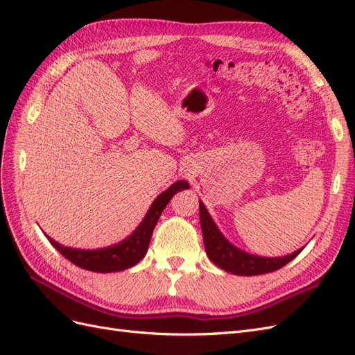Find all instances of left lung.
I'll return each instance as SVG.
<instances>
[{"label": "left lung", "instance_id": "obj_1", "mask_svg": "<svg viewBox=\"0 0 355 355\" xmlns=\"http://www.w3.org/2000/svg\"><path fill=\"white\" fill-rule=\"evenodd\" d=\"M200 222H201V231H202V240L204 247H206V253L209 259L222 268L223 271L235 274V275H259L268 274L280 270L290 261L302 252V249L296 250L292 254H287L283 257H261L250 253H245L237 247H234L227 239L223 237L216 225L211 220L207 209L200 201Z\"/></svg>", "mask_w": 355, "mask_h": 355}]
</instances>
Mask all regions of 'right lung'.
Wrapping results in <instances>:
<instances>
[{
	"instance_id": "add662e5",
	"label": "right lung",
	"mask_w": 355,
	"mask_h": 355,
	"mask_svg": "<svg viewBox=\"0 0 355 355\" xmlns=\"http://www.w3.org/2000/svg\"><path fill=\"white\" fill-rule=\"evenodd\" d=\"M187 188H189L188 182L178 180L176 184L171 185L167 191L161 192V194L154 200L153 206L149 207L142 223L139 225L130 237L115 245L106 247V249H71V247L62 245L50 237L47 239L60 254L65 256L73 265L83 268V270L94 272H115L127 270V268L136 265L146 254L149 241H151L153 237V231L161 216V213L166 209L171 197H173L176 192Z\"/></svg>"
}]
</instances>
